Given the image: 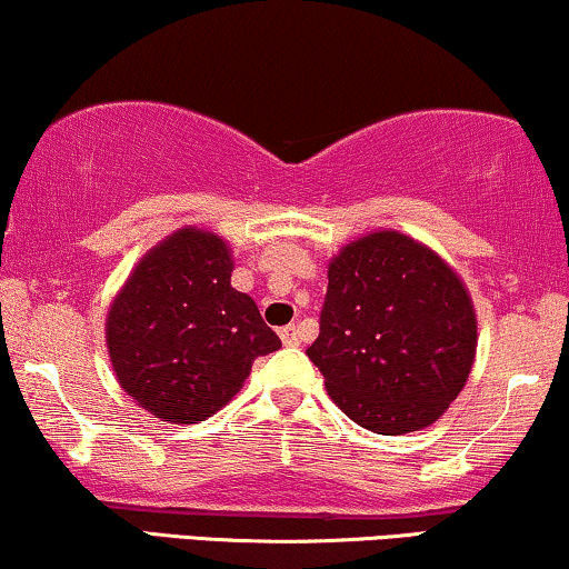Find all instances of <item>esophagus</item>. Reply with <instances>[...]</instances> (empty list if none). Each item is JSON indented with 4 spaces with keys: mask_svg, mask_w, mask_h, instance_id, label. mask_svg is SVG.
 <instances>
[{
    "mask_svg": "<svg viewBox=\"0 0 569 569\" xmlns=\"http://www.w3.org/2000/svg\"><path fill=\"white\" fill-rule=\"evenodd\" d=\"M279 339H282L284 347H298L300 345V333H298V326L290 323V326H282L279 329Z\"/></svg>",
    "mask_w": 569,
    "mask_h": 569,
    "instance_id": "34e87169",
    "label": "esophagus"
}]
</instances>
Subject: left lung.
Listing matches in <instances>:
<instances>
[{
  "label": "left lung",
  "mask_w": 569,
  "mask_h": 569,
  "mask_svg": "<svg viewBox=\"0 0 569 569\" xmlns=\"http://www.w3.org/2000/svg\"><path fill=\"white\" fill-rule=\"evenodd\" d=\"M473 352L469 292L430 248L380 230L329 263L321 333L308 357L337 407L365 430L432 425L466 386Z\"/></svg>",
  "instance_id": "1"
}]
</instances>
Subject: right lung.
I'll return each instance as SVG.
<instances>
[{"instance_id": "1", "label": "right lung", "mask_w": 569, "mask_h": 569, "mask_svg": "<svg viewBox=\"0 0 569 569\" xmlns=\"http://www.w3.org/2000/svg\"><path fill=\"white\" fill-rule=\"evenodd\" d=\"M230 274L224 240L183 228L139 261L113 300L106 333L116 378L150 415L204 422L240 391L256 357L282 347Z\"/></svg>"}]
</instances>
